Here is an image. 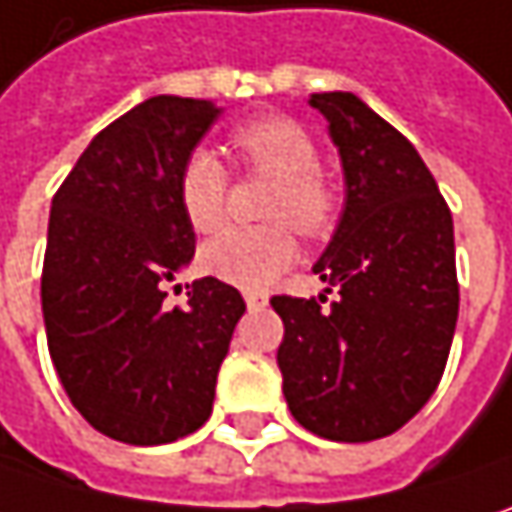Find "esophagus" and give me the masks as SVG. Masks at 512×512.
Segmentation results:
<instances>
[{
  "mask_svg": "<svg viewBox=\"0 0 512 512\" xmlns=\"http://www.w3.org/2000/svg\"><path fill=\"white\" fill-rule=\"evenodd\" d=\"M246 307L249 310H263L266 307V296L263 293H246Z\"/></svg>",
  "mask_w": 512,
  "mask_h": 512,
  "instance_id": "1",
  "label": "esophagus"
}]
</instances>
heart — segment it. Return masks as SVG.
Returning a JSON list of instances; mask_svg holds the SVG:
<instances>
[{
  "mask_svg": "<svg viewBox=\"0 0 512 512\" xmlns=\"http://www.w3.org/2000/svg\"><path fill=\"white\" fill-rule=\"evenodd\" d=\"M231 149L249 169L275 178L266 216H287L302 234H322L334 219V190L316 172L313 137L290 117H260L231 131ZM228 175L208 149L190 152L178 172V205L187 222L208 234L225 219ZM296 234L287 222L228 228L202 249V269L243 290H263L296 260Z\"/></svg>",
  "mask_w": 512,
  "mask_h": 512,
  "instance_id": "obj_1",
  "label": "heart"
}]
</instances>
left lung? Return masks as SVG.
I'll list each match as a JSON object with an SVG mask.
<instances>
[{
  "label": "left lung",
  "mask_w": 512,
  "mask_h": 512,
  "mask_svg": "<svg viewBox=\"0 0 512 512\" xmlns=\"http://www.w3.org/2000/svg\"><path fill=\"white\" fill-rule=\"evenodd\" d=\"M340 152L346 205L313 272L337 290L275 296L278 369L293 419L316 437L395 434L434 395L448 360L460 287L454 222L413 143L354 93H313Z\"/></svg>",
  "instance_id": "left-lung-1"
}]
</instances>
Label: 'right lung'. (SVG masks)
Listing matches in <instances>:
<instances>
[{
    "label": "right lung",
    "instance_id": "add662e5",
    "mask_svg": "<svg viewBox=\"0 0 512 512\" xmlns=\"http://www.w3.org/2000/svg\"><path fill=\"white\" fill-rule=\"evenodd\" d=\"M219 108L152 96L102 128L52 199L40 299L72 407L105 437L161 445L208 422L216 375L246 313L219 278L163 284L196 255L178 172Z\"/></svg>",
    "mask_w": 512,
    "mask_h": 512
}]
</instances>
